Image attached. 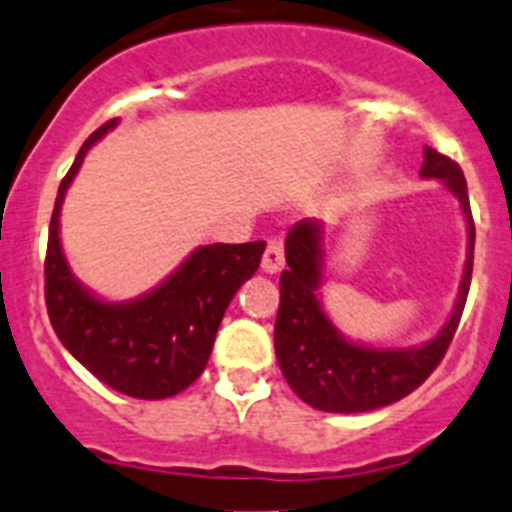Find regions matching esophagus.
Listing matches in <instances>:
<instances>
[{"label":"esophagus","instance_id":"esophagus-1","mask_svg":"<svg viewBox=\"0 0 512 512\" xmlns=\"http://www.w3.org/2000/svg\"><path fill=\"white\" fill-rule=\"evenodd\" d=\"M283 268H286V244H283L281 234H273L268 239L265 255H262V270L265 273H278Z\"/></svg>","mask_w":512,"mask_h":512}]
</instances>
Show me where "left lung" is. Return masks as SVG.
<instances>
[{"label": "left lung", "instance_id": "8db88e82", "mask_svg": "<svg viewBox=\"0 0 512 512\" xmlns=\"http://www.w3.org/2000/svg\"><path fill=\"white\" fill-rule=\"evenodd\" d=\"M422 177H438L461 203L469 224V255L451 319L438 337L407 350H373L353 345L332 327L317 299L322 250L317 221H299L286 237L288 270L281 273V306L275 317L278 366L306 404L324 412H368L399 402L415 391L443 361L469 296L474 265V219L464 172L451 157L425 146Z\"/></svg>", "mask_w": 512, "mask_h": 512}]
</instances>
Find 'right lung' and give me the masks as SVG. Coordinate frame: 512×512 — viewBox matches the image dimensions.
<instances>
[{
    "label": "right lung",
    "mask_w": 512,
    "mask_h": 512,
    "mask_svg": "<svg viewBox=\"0 0 512 512\" xmlns=\"http://www.w3.org/2000/svg\"><path fill=\"white\" fill-rule=\"evenodd\" d=\"M84 141L59 185L46 250V306L53 332L102 384L136 399L175 397L203 373L216 330L237 288L260 268L265 242L206 244L151 293L128 304L95 299L77 283L61 252L59 213L90 146Z\"/></svg>",
    "instance_id": "1"
}]
</instances>
